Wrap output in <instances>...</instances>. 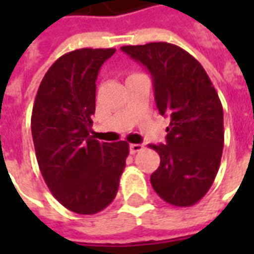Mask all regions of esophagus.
<instances>
[{
    "label": "esophagus",
    "instance_id": "1",
    "mask_svg": "<svg viewBox=\"0 0 254 254\" xmlns=\"http://www.w3.org/2000/svg\"><path fill=\"white\" fill-rule=\"evenodd\" d=\"M129 149H130V154H136V152L143 151L144 145L143 144H130V145H129Z\"/></svg>",
    "mask_w": 254,
    "mask_h": 254
}]
</instances>
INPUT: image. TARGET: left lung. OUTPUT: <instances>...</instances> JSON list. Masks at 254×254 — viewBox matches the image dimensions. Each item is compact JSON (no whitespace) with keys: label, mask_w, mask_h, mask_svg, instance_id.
Returning a JSON list of instances; mask_svg holds the SVG:
<instances>
[{"label":"left lung","mask_w":254,"mask_h":254,"mask_svg":"<svg viewBox=\"0 0 254 254\" xmlns=\"http://www.w3.org/2000/svg\"><path fill=\"white\" fill-rule=\"evenodd\" d=\"M121 50L152 76L160 116L170 117L166 144H149L160 156L151 176L154 190L176 207H190L205 196L223 152V107L201 64L167 42Z\"/></svg>","instance_id":"left-lung-1"}]
</instances>
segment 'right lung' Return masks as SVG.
Segmentation results:
<instances>
[{"instance_id":"right-lung-1","label":"right lung","mask_w":254,"mask_h":254,"mask_svg":"<svg viewBox=\"0 0 254 254\" xmlns=\"http://www.w3.org/2000/svg\"><path fill=\"white\" fill-rule=\"evenodd\" d=\"M116 49H78L58 58L42 80L31 130L42 177L72 212L94 215L116 198L129 155L127 141L91 136L96 77Z\"/></svg>"}]
</instances>
